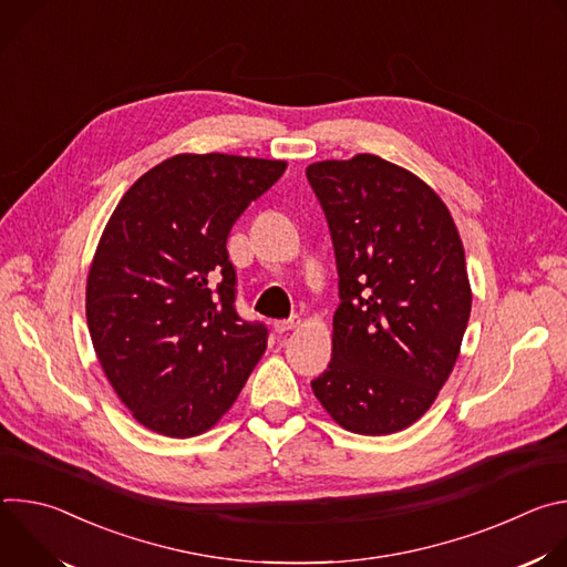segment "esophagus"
I'll use <instances>...</instances> for the list:
<instances>
[{"instance_id":"obj_1","label":"esophagus","mask_w":567,"mask_h":567,"mask_svg":"<svg viewBox=\"0 0 567 567\" xmlns=\"http://www.w3.org/2000/svg\"><path fill=\"white\" fill-rule=\"evenodd\" d=\"M298 326H300V318H298V316H291V318H287V320H276V322H274V328H276L278 334H285V332H289V330H293V328H298Z\"/></svg>"}]
</instances>
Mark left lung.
<instances>
[{"label":"left lung","instance_id":"8db88e82","mask_svg":"<svg viewBox=\"0 0 567 567\" xmlns=\"http://www.w3.org/2000/svg\"><path fill=\"white\" fill-rule=\"evenodd\" d=\"M307 179L330 224L341 296L332 361L311 390L346 431H403L460 354L471 313L460 233L429 184L377 154L318 161Z\"/></svg>","mask_w":567,"mask_h":567}]
</instances>
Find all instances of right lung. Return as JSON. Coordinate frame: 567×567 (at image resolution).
<instances>
[{
    "label": "right lung",
    "instance_id": "add662e5",
    "mask_svg": "<svg viewBox=\"0 0 567 567\" xmlns=\"http://www.w3.org/2000/svg\"><path fill=\"white\" fill-rule=\"evenodd\" d=\"M285 161L175 154L114 208L87 276V326L132 417L166 437L213 429L267 350L235 311L226 237Z\"/></svg>",
    "mask_w": 567,
    "mask_h": 567
}]
</instances>
